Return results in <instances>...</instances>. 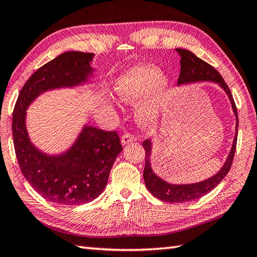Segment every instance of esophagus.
Segmentation results:
<instances>
[{
  "label": "esophagus",
  "instance_id": "obj_1",
  "mask_svg": "<svg viewBox=\"0 0 257 257\" xmlns=\"http://www.w3.org/2000/svg\"><path fill=\"white\" fill-rule=\"evenodd\" d=\"M135 140H136V138L134 137V135L128 133V134H124L121 137V144L128 145V144H132L133 142H135Z\"/></svg>",
  "mask_w": 257,
  "mask_h": 257
}]
</instances>
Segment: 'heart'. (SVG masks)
I'll list each match as a JSON object with an SVG mask.
<instances>
[{
    "label": "heart",
    "mask_w": 257,
    "mask_h": 257,
    "mask_svg": "<svg viewBox=\"0 0 257 257\" xmlns=\"http://www.w3.org/2000/svg\"><path fill=\"white\" fill-rule=\"evenodd\" d=\"M120 99L133 103L147 95L137 109L136 118L140 123L150 125L167 109L173 95V84L154 64H142L120 75L114 85Z\"/></svg>",
    "instance_id": "heart-1"
}]
</instances>
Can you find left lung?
<instances>
[{
    "label": "left lung",
    "mask_w": 257,
    "mask_h": 257,
    "mask_svg": "<svg viewBox=\"0 0 257 257\" xmlns=\"http://www.w3.org/2000/svg\"><path fill=\"white\" fill-rule=\"evenodd\" d=\"M180 57V73L178 77L177 84H188L195 82H203L209 81L217 83L222 88L232 104L233 112L236 118L235 125V137L233 140L232 148L226 158L223 167L220 168L212 177L208 179L202 180L199 183L194 184H170L167 183L163 178L154 173L152 168V163H150V157H152L153 144L152 139H146L143 143L144 148L146 150V160H145V169H144V179L146 187L152 193L155 197L163 200V202L168 203H186L192 202V200L198 199L203 197L206 194L217 186L225 178V176L229 172L230 166H232L235 150H236V142H237V132H238V115L237 109L234 102L233 95L230 93L228 85L225 83L222 75L219 74L217 70L214 69L212 65L205 62L204 60L199 59L198 57L188 51L186 49H176Z\"/></svg>",
    "instance_id": "left-lung-1"
}]
</instances>
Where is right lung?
Masks as SVG:
<instances>
[{
    "label": "right lung",
    "instance_id": "add662e5",
    "mask_svg": "<svg viewBox=\"0 0 257 257\" xmlns=\"http://www.w3.org/2000/svg\"><path fill=\"white\" fill-rule=\"evenodd\" d=\"M93 57V53L69 51L42 65L23 85L13 110V143L21 172L35 192L54 204L82 205L97 198L122 150L117 133L88 124L71 147L58 155L41 152L29 137V105L49 90L89 83L94 71Z\"/></svg>",
    "mask_w": 257,
    "mask_h": 257
}]
</instances>
